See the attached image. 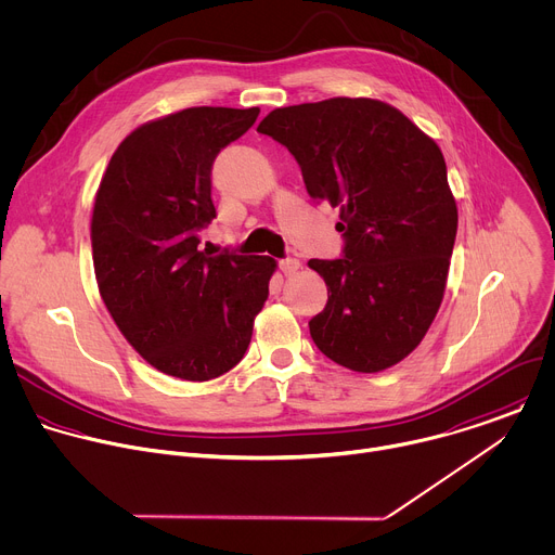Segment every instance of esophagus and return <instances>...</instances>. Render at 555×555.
Instances as JSON below:
<instances>
[{"label": "esophagus", "instance_id": "esophagus-1", "mask_svg": "<svg viewBox=\"0 0 555 555\" xmlns=\"http://www.w3.org/2000/svg\"><path fill=\"white\" fill-rule=\"evenodd\" d=\"M280 269L286 278H293L301 269V262L297 258H286V260H280Z\"/></svg>", "mask_w": 555, "mask_h": 555}]
</instances>
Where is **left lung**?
<instances>
[{"instance_id":"obj_1","label":"left lung","mask_w":555,"mask_h":555,"mask_svg":"<svg viewBox=\"0 0 555 555\" xmlns=\"http://www.w3.org/2000/svg\"><path fill=\"white\" fill-rule=\"evenodd\" d=\"M258 132L295 156L312 199L340 210L345 256L308 262L327 286L314 345L358 373L401 362L440 308L457 230L440 147L371 98L275 108Z\"/></svg>"}]
</instances>
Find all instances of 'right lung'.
Returning <instances> with one entry per match:
<instances>
[{"label":"right lung","instance_id":"1","mask_svg":"<svg viewBox=\"0 0 555 555\" xmlns=\"http://www.w3.org/2000/svg\"><path fill=\"white\" fill-rule=\"evenodd\" d=\"M260 108L195 106L152 119L113 154L93 206L100 295L126 340L158 371L206 382L245 356L278 262L210 256L197 232L215 217L210 171Z\"/></svg>","mask_w":555,"mask_h":555}]
</instances>
